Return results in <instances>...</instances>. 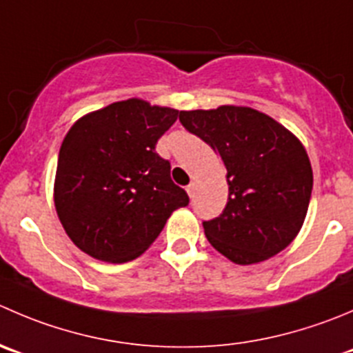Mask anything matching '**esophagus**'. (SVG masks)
<instances>
[{"label":"esophagus","mask_w":353,"mask_h":353,"mask_svg":"<svg viewBox=\"0 0 353 353\" xmlns=\"http://www.w3.org/2000/svg\"><path fill=\"white\" fill-rule=\"evenodd\" d=\"M186 191H188V194H190V196L193 198V196H194V183L188 184V186H186Z\"/></svg>","instance_id":"esophagus-1"}]
</instances>
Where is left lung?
<instances>
[{"label": "left lung", "instance_id": "8db88e82", "mask_svg": "<svg viewBox=\"0 0 353 353\" xmlns=\"http://www.w3.org/2000/svg\"><path fill=\"white\" fill-rule=\"evenodd\" d=\"M179 121L228 170L225 208L203 221L210 245L239 265L285 250L302 228L312 193V167L302 143L248 107L181 112Z\"/></svg>", "mask_w": 353, "mask_h": 353}]
</instances>
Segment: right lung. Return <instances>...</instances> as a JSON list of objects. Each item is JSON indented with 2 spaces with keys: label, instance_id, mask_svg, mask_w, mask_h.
Returning <instances> with one entry per match:
<instances>
[{
  "label": "right lung",
  "instance_id": "right-lung-1",
  "mask_svg": "<svg viewBox=\"0 0 353 353\" xmlns=\"http://www.w3.org/2000/svg\"><path fill=\"white\" fill-rule=\"evenodd\" d=\"M143 100L112 103L72 125L61 143L54 207L68 238L88 255L122 263L141 255L190 196L155 152L177 121Z\"/></svg>",
  "mask_w": 353,
  "mask_h": 353
}]
</instances>
